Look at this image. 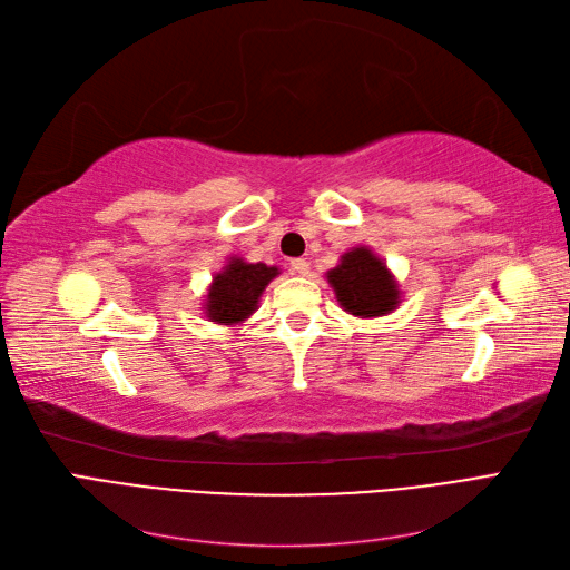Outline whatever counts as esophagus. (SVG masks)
Returning a JSON list of instances; mask_svg holds the SVG:
<instances>
[{"label": "esophagus", "instance_id": "34e87169", "mask_svg": "<svg viewBox=\"0 0 570 570\" xmlns=\"http://www.w3.org/2000/svg\"><path fill=\"white\" fill-rule=\"evenodd\" d=\"M308 271H312V266H308L306 258H292V262H289V273L292 275H308Z\"/></svg>", "mask_w": 570, "mask_h": 570}]
</instances>
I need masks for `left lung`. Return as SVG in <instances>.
<instances>
[{"mask_svg":"<svg viewBox=\"0 0 570 570\" xmlns=\"http://www.w3.org/2000/svg\"><path fill=\"white\" fill-rule=\"evenodd\" d=\"M325 281L344 312L358 318L387 316L402 304L400 281L368 245L344 252L337 266L325 273Z\"/></svg>","mask_w":570,"mask_h":570,"instance_id":"8db88e82","label":"left lung"}]
</instances>
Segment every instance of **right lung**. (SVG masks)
Segmentation results:
<instances>
[{"label":"right lung","instance_id":"1","mask_svg":"<svg viewBox=\"0 0 570 570\" xmlns=\"http://www.w3.org/2000/svg\"><path fill=\"white\" fill-rule=\"evenodd\" d=\"M278 275V266H266L262 262L252 264L237 254L228 256L204 292L202 312L206 321L228 327L245 323L258 308L268 283Z\"/></svg>","mask_w":570,"mask_h":570}]
</instances>
